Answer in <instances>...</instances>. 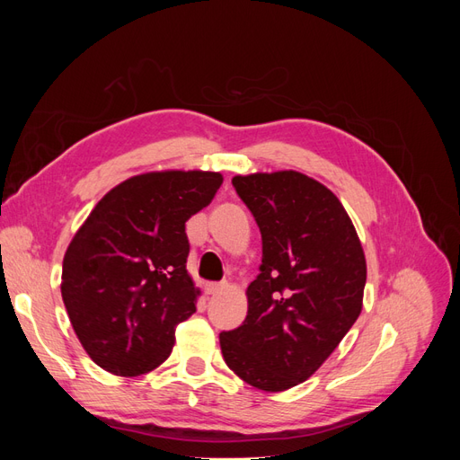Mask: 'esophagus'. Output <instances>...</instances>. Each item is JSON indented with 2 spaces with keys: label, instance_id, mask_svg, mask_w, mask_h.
<instances>
[{
  "label": "esophagus",
  "instance_id": "34e87169",
  "mask_svg": "<svg viewBox=\"0 0 460 460\" xmlns=\"http://www.w3.org/2000/svg\"><path fill=\"white\" fill-rule=\"evenodd\" d=\"M226 286L225 284H208L207 288H205V291H207V296H217V294H220L222 289H225Z\"/></svg>",
  "mask_w": 460,
  "mask_h": 460
}]
</instances>
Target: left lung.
Returning <instances> with one entry per match:
<instances>
[{
	"label": "left lung",
	"mask_w": 460,
	"mask_h": 460,
	"mask_svg": "<svg viewBox=\"0 0 460 460\" xmlns=\"http://www.w3.org/2000/svg\"><path fill=\"white\" fill-rule=\"evenodd\" d=\"M262 235L243 324L220 333L226 365L262 392L323 367L363 311L367 259L341 201L297 171L234 176Z\"/></svg>",
	"instance_id": "obj_1"
}]
</instances>
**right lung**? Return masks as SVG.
Returning <instances> with one entry per match:
<instances>
[{"mask_svg":"<svg viewBox=\"0 0 460 460\" xmlns=\"http://www.w3.org/2000/svg\"><path fill=\"white\" fill-rule=\"evenodd\" d=\"M220 172L155 171L97 201L66 247L61 296L84 351L124 376L155 370L176 324L196 313L186 220L213 201Z\"/></svg>","mask_w":460,"mask_h":460,"instance_id":"1","label":"right lung"}]
</instances>
